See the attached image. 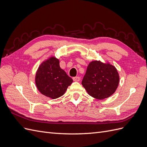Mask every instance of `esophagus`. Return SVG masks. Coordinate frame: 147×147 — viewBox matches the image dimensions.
I'll return each mask as SVG.
<instances>
[{"instance_id": "1", "label": "esophagus", "mask_w": 147, "mask_h": 147, "mask_svg": "<svg viewBox=\"0 0 147 147\" xmlns=\"http://www.w3.org/2000/svg\"><path fill=\"white\" fill-rule=\"evenodd\" d=\"M73 80L74 82H79L80 80V78L79 77H75L73 78Z\"/></svg>"}]
</instances>
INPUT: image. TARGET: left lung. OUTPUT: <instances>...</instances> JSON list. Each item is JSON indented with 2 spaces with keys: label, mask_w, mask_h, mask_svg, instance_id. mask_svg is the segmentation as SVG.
<instances>
[{
  "label": "left lung",
  "mask_w": 147,
  "mask_h": 147,
  "mask_svg": "<svg viewBox=\"0 0 147 147\" xmlns=\"http://www.w3.org/2000/svg\"><path fill=\"white\" fill-rule=\"evenodd\" d=\"M119 82V74L114 65L100 61H92L87 67L82 84L89 95L103 100L113 94Z\"/></svg>",
  "instance_id": "obj_1"
}]
</instances>
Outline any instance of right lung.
Returning <instances> with one entry per match:
<instances>
[{
	"label": "right lung",
	"mask_w": 147,
	"mask_h": 147,
	"mask_svg": "<svg viewBox=\"0 0 147 147\" xmlns=\"http://www.w3.org/2000/svg\"><path fill=\"white\" fill-rule=\"evenodd\" d=\"M35 82L43 95L55 99L64 95L73 80L60 67L59 59L51 56L39 65Z\"/></svg>",
	"instance_id": "1"
}]
</instances>
